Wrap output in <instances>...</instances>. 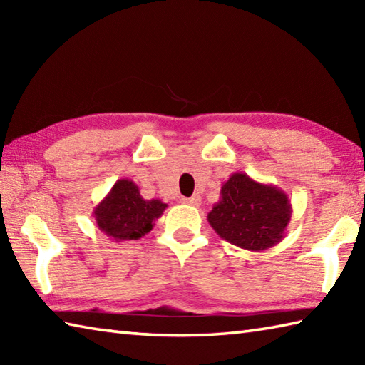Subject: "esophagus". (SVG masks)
<instances>
[{
	"mask_svg": "<svg viewBox=\"0 0 365 365\" xmlns=\"http://www.w3.org/2000/svg\"><path fill=\"white\" fill-rule=\"evenodd\" d=\"M182 202H183V204H188V205H192V207H199V205H200V197H199V196L183 197Z\"/></svg>",
	"mask_w": 365,
	"mask_h": 365,
	"instance_id": "34e87169",
	"label": "esophagus"
}]
</instances>
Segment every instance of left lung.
<instances>
[{
  "label": "left lung",
  "instance_id": "left-lung-1",
  "mask_svg": "<svg viewBox=\"0 0 365 365\" xmlns=\"http://www.w3.org/2000/svg\"><path fill=\"white\" fill-rule=\"evenodd\" d=\"M220 195L207 220L222 240L247 251H263L284 238L293 210L289 196L276 185L234 173Z\"/></svg>",
  "mask_w": 365,
  "mask_h": 365
}]
</instances>
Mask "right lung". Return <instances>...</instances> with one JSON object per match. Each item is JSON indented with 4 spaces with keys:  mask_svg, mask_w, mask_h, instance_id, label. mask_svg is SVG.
I'll list each match as a JSON object with an SVG mask.
<instances>
[{
    "mask_svg": "<svg viewBox=\"0 0 365 365\" xmlns=\"http://www.w3.org/2000/svg\"><path fill=\"white\" fill-rule=\"evenodd\" d=\"M166 207L160 199H144L133 180L120 178L92 215L98 229L114 242H128L149 234Z\"/></svg>",
    "mask_w": 365,
    "mask_h": 365,
    "instance_id": "add662e5",
    "label": "right lung"
}]
</instances>
